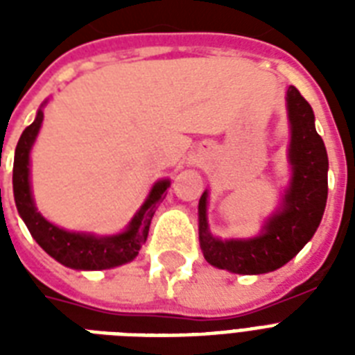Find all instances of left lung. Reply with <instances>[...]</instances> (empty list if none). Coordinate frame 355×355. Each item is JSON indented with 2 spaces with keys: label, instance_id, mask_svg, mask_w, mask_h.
I'll list each match as a JSON object with an SVG mask.
<instances>
[{
  "label": "left lung",
  "instance_id": "1",
  "mask_svg": "<svg viewBox=\"0 0 355 355\" xmlns=\"http://www.w3.org/2000/svg\"><path fill=\"white\" fill-rule=\"evenodd\" d=\"M287 112L291 121L289 162L291 188L284 206L270 217L263 234L254 239L221 241L211 236L206 221V197L199 200V239L208 263L237 275H263L280 269L297 256L320 225L328 199V155L315 130L309 103L295 86L287 88Z\"/></svg>",
  "mask_w": 355,
  "mask_h": 355
}]
</instances>
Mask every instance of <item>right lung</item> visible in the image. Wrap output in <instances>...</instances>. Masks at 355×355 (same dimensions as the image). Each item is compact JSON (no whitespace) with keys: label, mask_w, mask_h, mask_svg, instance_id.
Wrapping results in <instances>:
<instances>
[{"label":"right lung","mask_w":355,"mask_h":355,"mask_svg":"<svg viewBox=\"0 0 355 355\" xmlns=\"http://www.w3.org/2000/svg\"><path fill=\"white\" fill-rule=\"evenodd\" d=\"M44 112L38 110L36 119L25 128L16 145L12 167V188L16 208L29 228L31 236L51 258L66 267L79 270H101L127 263L138 256V250L147 241L150 219L155 216L156 205L169 188V180H160L150 189L149 197L139 211L134 216L128 228L123 234L108 237H96L90 234L68 232L46 221L36 211L29 186V153L35 138L40 130Z\"/></svg>","instance_id":"1"}]
</instances>
